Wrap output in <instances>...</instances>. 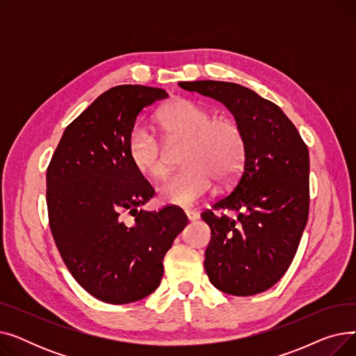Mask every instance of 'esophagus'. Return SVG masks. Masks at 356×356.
I'll list each match as a JSON object with an SVG mask.
<instances>
[{
  "label": "esophagus",
  "mask_w": 356,
  "mask_h": 356,
  "mask_svg": "<svg viewBox=\"0 0 356 356\" xmlns=\"http://www.w3.org/2000/svg\"><path fill=\"white\" fill-rule=\"evenodd\" d=\"M186 216H188V219L191 222H193V220H196L199 218V215L196 212H192V211H186Z\"/></svg>",
  "instance_id": "34e87169"
}]
</instances>
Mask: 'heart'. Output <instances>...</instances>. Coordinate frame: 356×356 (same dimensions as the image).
Returning a JSON list of instances; mask_svg holds the SVG:
<instances>
[{
    "label": "heart",
    "mask_w": 356,
    "mask_h": 356,
    "mask_svg": "<svg viewBox=\"0 0 356 356\" xmlns=\"http://www.w3.org/2000/svg\"><path fill=\"white\" fill-rule=\"evenodd\" d=\"M156 124L167 144L186 140L180 156V172L160 186L164 203L191 208L213 184L231 181L245 157V136L241 125L225 115L191 99H175L164 105ZM128 157L136 170L160 180L168 173V159L161 141L145 128H136L128 138Z\"/></svg>",
    "instance_id": "heart-1"
}]
</instances>
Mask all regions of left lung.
Listing matches in <instances>:
<instances>
[{
    "label": "left lung",
    "mask_w": 356,
    "mask_h": 356,
    "mask_svg": "<svg viewBox=\"0 0 356 356\" xmlns=\"http://www.w3.org/2000/svg\"><path fill=\"white\" fill-rule=\"evenodd\" d=\"M179 86L222 102L245 136L244 167L232 192L200 215L212 232L204 270L223 293L266 291L289 270L307 223V145L282 109L245 86L219 81Z\"/></svg>",
    "instance_id": "left-lung-1"
}]
</instances>
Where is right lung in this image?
<instances>
[{
	"instance_id": "right-lung-1",
	"label": "right lung",
	"mask_w": 356,
	"mask_h": 356,
	"mask_svg": "<svg viewBox=\"0 0 356 356\" xmlns=\"http://www.w3.org/2000/svg\"><path fill=\"white\" fill-rule=\"evenodd\" d=\"M164 98V89L152 86L108 89L66 127L47 167L56 247L73 278L105 303H133L153 293L165 252L188 225L176 208L141 209L154 189L128 157L137 117Z\"/></svg>"
}]
</instances>
